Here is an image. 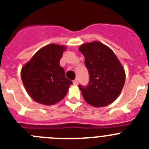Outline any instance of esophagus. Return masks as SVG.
Returning a JSON list of instances; mask_svg holds the SVG:
<instances>
[{"mask_svg":"<svg viewBox=\"0 0 149 149\" xmlns=\"http://www.w3.org/2000/svg\"><path fill=\"white\" fill-rule=\"evenodd\" d=\"M73 84H75V85H76V84H78V80L77 79H75V80H73Z\"/></svg>","mask_w":149,"mask_h":149,"instance_id":"obj_1","label":"esophagus"}]
</instances>
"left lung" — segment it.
Here are the masks:
<instances>
[{
  "label": "left lung",
  "instance_id": "1",
  "mask_svg": "<svg viewBox=\"0 0 149 149\" xmlns=\"http://www.w3.org/2000/svg\"><path fill=\"white\" fill-rule=\"evenodd\" d=\"M84 64L90 76L87 86L79 85L87 103L93 107H104L120 96L125 81L123 65L106 45L99 41L81 45Z\"/></svg>",
  "mask_w": 149,
  "mask_h": 149
}]
</instances>
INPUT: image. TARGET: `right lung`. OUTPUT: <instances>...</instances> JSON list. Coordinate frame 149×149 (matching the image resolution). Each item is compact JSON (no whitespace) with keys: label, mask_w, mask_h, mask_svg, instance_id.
Masks as SVG:
<instances>
[{"label":"right lung","mask_w":149,"mask_h":149,"mask_svg":"<svg viewBox=\"0 0 149 149\" xmlns=\"http://www.w3.org/2000/svg\"><path fill=\"white\" fill-rule=\"evenodd\" d=\"M66 47L51 44L40 49L21 70L28 94L40 104L52 105L63 100L72 81L59 65Z\"/></svg>","instance_id":"right-lung-1"}]
</instances>
